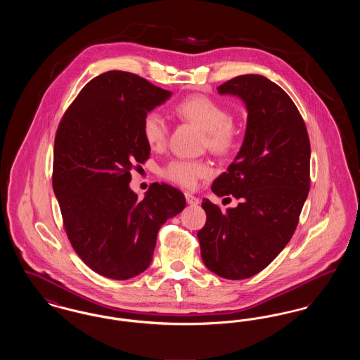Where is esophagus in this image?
<instances>
[{
  "instance_id": "esophagus-1",
  "label": "esophagus",
  "mask_w": 360,
  "mask_h": 360,
  "mask_svg": "<svg viewBox=\"0 0 360 360\" xmlns=\"http://www.w3.org/2000/svg\"><path fill=\"white\" fill-rule=\"evenodd\" d=\"M185 197H186V202L188 205H198L200 204V200L197 197H194L193 194H190V193H185Z\"/></svg>"
}]
</instances>
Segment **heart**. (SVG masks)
I'll use <instances>...</instances> for the list:
<instances>
[{
  "label": "heart",
  "mask_w": 360,
  "mask_h": 360,
  "mask_svg": "<svg viewBox=\"0 0 360 360\" xmlns=\"http://www.w3.org/2000/svg\"><path fill=\"white\" fill-rule=\"evenodd\" d=\"M174 112L184 120L197 124L205 131V146L216 154L228 153L236 140V128L223 105L216 100L194 94L176 103ZM141 134L151 148H160L169 136V124L156 110L146 113L141 121ZM212 169L205 160L175 158L163 169L162 175L184 188H194L201 178L210 175Z\"/></svg>",
  "instance_id": "b5f03b06"
}]
</instances>
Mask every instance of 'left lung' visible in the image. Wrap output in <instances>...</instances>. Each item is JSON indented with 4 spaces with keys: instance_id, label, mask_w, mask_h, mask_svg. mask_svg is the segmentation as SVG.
<instances>
[{
    "instance_id": "left-lung-1",
    "label": "left lung",
    "mask_w": 360,
    "mask_h": 360,
    "mask_svg": "<svg viewBox=\"0 0 360 360\" xmlns=\"http://www.w3.org/2000/svg\"><path fill=\"white\" fill-rule=\"evenodd\" d=\"M217 91L239 97L248 112L241 148L212 185L240 202L223 212L204 198L197 238L206 267L236 281L260 273L290 241L310 188V143L295 103L266 77L240 75Z\"/></svg>"
}]
</instances>
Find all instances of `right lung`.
<instances>
[{
    "mask_svg": "<svg viewBox=\"0 0 360 360\" xmlns=\"http://www.w3.org/2000/svg\"><path fill=\"white\" fill-rule=\"evenodd\" d=\"M170 97L136 74L108 71L79 91L59 122L52 188L63 226L78 257L106 278L147 270L160 226L186 206L166 184H153L141 201L129 188L131 170L151 151L143 117Z\"/></svg>",
    "mask_w": 360,
    "mask_h": 360,
    "instance_id": "right-lung-1",
    "label": "right lung"
}]
</instances>
